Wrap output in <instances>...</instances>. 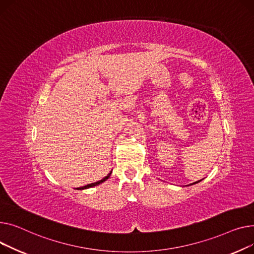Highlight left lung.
Wrapping results in <instances>:
<instances>
[{
  "mask_svg": "<svg viewBox=\"0 0 254 254\" xmlns=\"http://www.w3.org/2000/svg\"><path fill=\"white\" fill-rule=\"evenodd\" d=\"M202 181V180H201ZM201 181H198V182H195V183H192V184H190V185H188V186H192V185H196V184H198V183H200Z\"/></svg>",
  "mask_w": 254,
  "mask_h": 254,
  "instance_id": "8db88e82",
  "label": "left lung"
}]
</instances>
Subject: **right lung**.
I'll use <instances>...</instances> for the list:
<instances>
[{"label":"right lung","mask_w":254,"mask_h":254,"mask_svg":"<svg viewBox=\"0 0 254 254\" xmlns=\"http://www.w3.org/2000/svg\"><path fill=\"white\" fill-rule=\"evenodd\" d=\"M111 174H112V171L106 176V177H103L101 181H99V182H96V183H93V184H90V185H87V186H85V187H83V188H78L77 190H86V189H89V188H93V187H96V186H99L100 184H102V183H104L106 181H108L109 178H110V176H111Z\"/></svg>","instance_id":"obj_1"}]
</instances>
